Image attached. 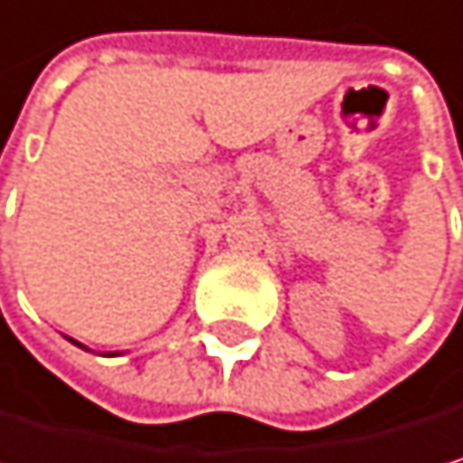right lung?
Segmentation results:
<instances>
[{
	"instance_id": "add662e5",
	"label": "right lung",
	"mask_w": 463,
	"mask_h": 463,
	"mask_svg": "<svg viewBox=\"0 0 463 463\" xmlns=\"http://www.w3.org/2000/svg\"><path fill=\"white\" fill-rule=\"evenodd\" d=\"M74 345H77V342H74ZM80 347H82V345H80Z\"/></svg>"
}]
</instances>
